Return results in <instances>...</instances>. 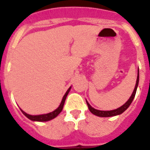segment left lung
<instances>
[{
  "instance_id": "1",
  "label": "left lung",
  "mask_w": 150,
  "mask_h": 150,
  "mask_svg": "<svg viewBox=\"0 0 150 150\" xmlns=\"http://www.w3.org/2000/svg\"><path fill=\"white\" fill-rule=\"evenodd\" d=\"M139 70H138V74H137V83H136V86H135V88L133 90V92L131 95V96L129 98V100H127V102L125 103L124 104L121 106L120 107L116 109V110H96V109L93 108L92 106H90V103L86 101V104L88 106V108L90 110V111L92 112L93 114L96 115L97 117H114V116H117V115H120L121 113L124 112L125 110H127L128 107L129 106V105L131 104V103L133 102V99L135 97V95H136V93H137V87H138V84H139Z\"/></svg>"
}]
</instances>
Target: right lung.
I'll list each match as a JSON object with an SVG mask.
<instances>
[{
	"label": "right lung",
	"instance_id": "obj_1",
	"mask_svg": "<svg viewBox=\"0 0 150 150\" xmlns=\"http://www.w3.org/2000/svg\"><path fill=\"white\" fill-rule=\"evenodd\" d=\"M70 89H71V86H70V88L67 90L66 93L64 94V96H63V99L61 100V103H60V106H58L57 108L55 110L52 111L50 112H48V113H46V114H40V115H30L28 114L27 112H25L23 110H22L21 109V112H23V114L25 116V117H28L29 120L32 121H37V122H47V121L51 120L53 119H54L55 117H57L58 115L60 114V112L63 110V107H64V103H65V100H66L67 96L68 93L70 92Z\"/></svg>",
	"mask_w": 150,
	"mask_h": 150
}]
</instances>
